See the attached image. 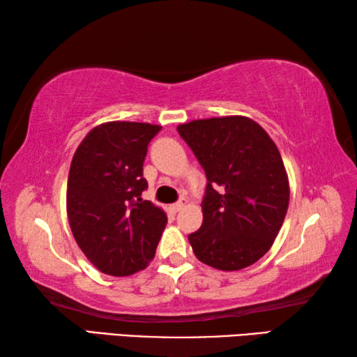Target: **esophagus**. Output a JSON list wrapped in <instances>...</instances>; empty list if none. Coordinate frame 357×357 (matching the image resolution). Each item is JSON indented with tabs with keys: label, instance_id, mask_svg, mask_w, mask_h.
I'll use <instances>...</instances> for the list:
<instances>
[{
	"label": "esophagus",
	"instance_id": "obj_1",
	"mask_svg": "<svg viewBox=\"0 0 357 357\" xmlns=\"http://www.w3.org/2000/svg\"><path fill=\"white\" fill-rule=\"evenodd\" d=\"M184 204L185 203L183 200L178 202V203H174V204H172V206H170V211H173V213H179V211L184 208Z\"/></svg>",
	"mask_w": 357,
	"mask_h": 357
}]
</instances>
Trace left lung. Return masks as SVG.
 <instances>
[{"mask_svg":"<svg viewBox=\"0 0 357 357\" xmlns=\"http://www.w3.org/2000/svg\"><path fill=\"white\" fill-rule=\"evenodd\" d=\"M206 173L203 223L189 234L202 263L239 271L274 244L289 203L288 174L273 138L247 116L195 119L178 126Z\"/></svg>","mask_w":357,"mask_h":357,"instance_id":"left-lung-1","label":"left lung"}]
</instances>
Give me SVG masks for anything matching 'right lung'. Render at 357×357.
I'll list each match as a JSON object with an SVG mask.
<instances>
[{"label":"right lung","mask_w":357,"mask_h":357,"mask_svg":"<svg viewBox=\"0 0 357 357\" xmlns=\"http://www.w3.org/2000/svg\"><path fill=\"white\" fill-rule=\"evenodd\" d=\"M162 128L110 121L78 144L68 178L66 208L78 247L100 273L132 275L146 268L167 225L165 211L142 192L148 144Z\"/></svg>","instance_id":"add662e5"}]
</instances>
